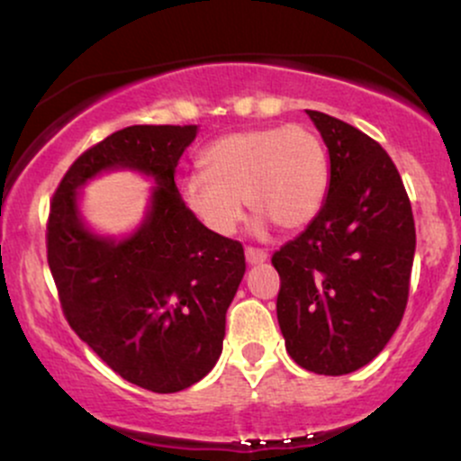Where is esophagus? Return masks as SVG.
<instances>
[{
	"mask_svg": "<svg viewBox=\"0 0 461 461\" xmlns=\"http://www.w3.org/2000/svg\"><path fill=\"white\" fill-rule=\"evenodd\" d=\"M245 258H247L249 264H262V262H267L268 253L264 251V249L247 247V249H245Z\"/></svg>",
	"mask_w": 461,
	"mask_h": 461,
	"instance_id": "esophagus-1",
	"label": "esophagus"
}]
</instances>
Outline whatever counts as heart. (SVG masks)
<instances>
[{
    "label": "heart",
    "instance_id": "obj_1",
    "mask_svg": "<svg viewBox=\"0 0 461 461\" xmlns=\"http://www.w3.org/2000/svg\"><path fill=\"white\" fill-rule=\"evenodd\" d=\"M203 171L184 177L186 208L216 236H231L247 201L260 225L301 230L314 221L330 190L327 149L305 125L242 130L210 142Z\"/></svg>",
    "mask_w": 461,
    "mask_h": 461
}]
</instances>
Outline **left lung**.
I'll list each match as a JSON object with an SVG mask.
<instances>
[{
    "label": "left lung",
    "mask_w": 461,
    "mask_h": 461,
    "mask_svg": "<svg viewBox=\"0 0 461 461\" xmlns=\"http://www.w3.org/2000/svg\"><path fill=\"white\" fill-rule=\"evenodd\" d=\"M308 114L330 149V193L305 231L273 253L277 321L301 368L347 375L377 357L403 319L414 214L377 140L336 116Z\"/></svg>",
    "instance_id": "left-lung-1"
}]
</instances>
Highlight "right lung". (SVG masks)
<instances>
[{"mask_svg": "<svg viewBox=\"0 0 461 461\" xmlns=\"http://www.w3.org/2000/svg\"><path fill=\"white\" fill-rule=\"evenodd\" d=\"M197 125H131L88 147L58 184L47 219V264L71 330L130 384L179 393L223 351L225 312L245 275V249L199 223L176 186ZM153 175L150 216L128 241L83 230L75 190L104 167Z\"/></svg>", "mask_w": 461, "mask_h": 461, "instance_id": "obj_1", "label": "right lung"}]
</instances>
